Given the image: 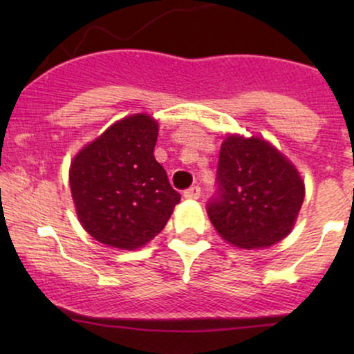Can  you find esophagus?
Segmentation results:
<instances>
[{
	"label": "esophagus",
	"mask_w": 354,
	"mask_h": 354,
	"mask_svg": "<svg viewBox=\"0 0 354 354\" xmlns=\"http://www.w3.org/2000/svg\"><path fill=\"white\" fill-rule=\"evenodd\" d=\"M183 196H185L186 200H198V198L201 196V188L200 186H189L188 189H185Z\"/></svg>",
	"instance_id": "34e87169"
}]
</instances>
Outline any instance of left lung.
Segmentation results:
<instances>
[{
	"label": "left lung",
	"instance_id": "8db88e82",
	"mask_svg": "<svg viewBox=\"0 0 354 354\" xmlns=\"http://www.w3.org/2000/svg\"><path fill=\"white\" fill-rule=\"evenodd\" d=\"M304 200L299 173L259 138L228 136L221 145L216 191L206 211L219 236L253 250L290 233Z\"/></svg>",
	"mask_w": 354,
	"mask_h": 354
}]
</instances>
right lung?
Masks as SVG:
<instances>
[{
	"label": "right lung",
	"instance_id": "right-lung-1",
	"mask_svg": "<svg viewBox=\"0 0 354 354\" xmlns=\"http://www.w3.org/2000/svg\"><path fill=\"white\" fill-rule=\"evenodd\" d=\"M158 123L118 121L73 160L70 186L83 228L103 245L136 250L165 228L181 194L154 160Z\"/></svg>",
	"mask_w": 354,
	"mask_h": 354
}]
</instances>
